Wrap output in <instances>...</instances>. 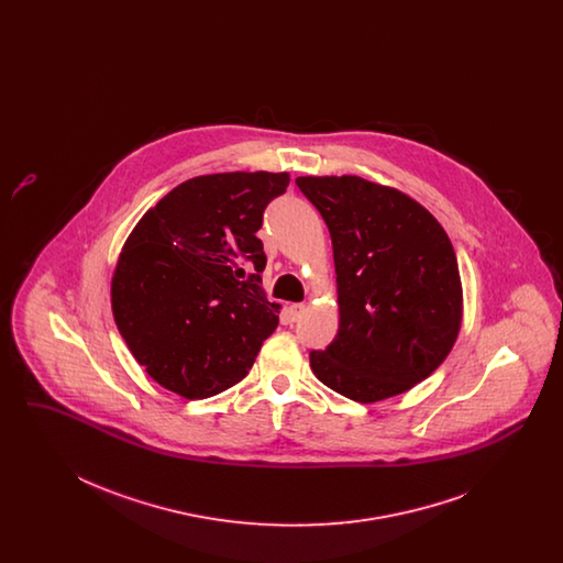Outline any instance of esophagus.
I'll return each instance as SVG.
<instances>
[{
    "label": "esophagus",
    "instance_id": "obj_1",
    "mask_svg": "<svg viewBox=\"0 0 563 563\" xmlns=\"http://www.w3.org/2000/svg\"><path fill=\"white\" fill-rule=\"evenodd\" d=\"M303 312H306V306H303V303H294V306H289V308H287V321H299V319L303 317Z\"/></svg>",
    "mask_w": 563,
    "mask_h": 563
}]
</instances>
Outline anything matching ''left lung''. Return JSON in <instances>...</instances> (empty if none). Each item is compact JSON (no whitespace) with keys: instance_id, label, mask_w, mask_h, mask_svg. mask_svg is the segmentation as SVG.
<instances>
[{"instance_id":"8db88e82","label":"left lung","mask_w":563,"mask_h":563,"mask_svg":"<svg viewBox=\"0 0 563 563\" xmlns=\"http://www.w3.org/2000/svg\"><path fill=\"white\" fill-rule=\"evenodd\" d=\"M295 184L329 228L338 274L340 329L310 352L312 372L352 401L401 395L454 349L462 285L452 242L399 189L354 175Z\"/></svg>"}]
</instances>
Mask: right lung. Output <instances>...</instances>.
I'll return each instance as SVG.
<instances>
[{
	"mask_svg": "<svg viewBox=\"0 0 563 563\" xmlns=\"http://www.w3.org/2000/svg\"><path fill=\"white\" fill-rule=\"evenodd\" d=\"M289 173H217L184 181L141 217L111 280L113 319L161 386L207 399L255 363L278 324L257 230ZM242 261L255 275L243 278Z\"/></svg>",
	"mask_w": 563,
	"mask_h": 563,
	"instance_id": "1",
	"label": "right lung"
}]
</instances>
